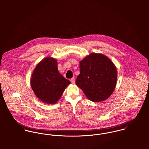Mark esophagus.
<instances>
[{"mask_svg": "<svg viewBox=\"0 0 149 149\" xmlns=\"http://www.w3.org/2000/svg\"><path fill=\"white\" fill-rule=\"evenodd\" d=\"M70 81L72 84H74L75 83V79L74 77H73L72 79H70Z\"/></svg>", "mask_w": 149, "mask_h": 149, "instance_id": "34e87169", "label": "esophagus"}]
</instances>
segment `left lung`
<instances>
[{
  "mask_svg": "<svg viewBox=\"0 0 149 149\" xmlns=\"http://www.w3.org/2000/svg\"><path fill=\"white\" fill-rule=\"evenodd\" d=\"M117 81V70L104 54L91 53L80 63V74L76 84L88 99L99 102L113 93Z\"/></svg>",
  "mask_w": 149,
  "mask_h": 149,
  "instance_id": "obj_1",
  "label": "left lung"
}]
</instances>
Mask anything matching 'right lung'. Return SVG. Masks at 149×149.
<instances>
[{
    "mask_svg": "<svg viewBox=\"0 0 149 149\" xmlns=\"http://www.w3.org/2000/svg\"><path fill=\"white\" fill-rule=\"evenodd\" d=\"M30 84L40 101L54 104L61 98L70 82L59 73L57 60L46 57L36 66L31 75Z\"/></svg>",
    "mask_w": 149,
    "mask_h": 149,
    "instance_id": "obj_1",
    "label": "right lung"
}]
</instances>
